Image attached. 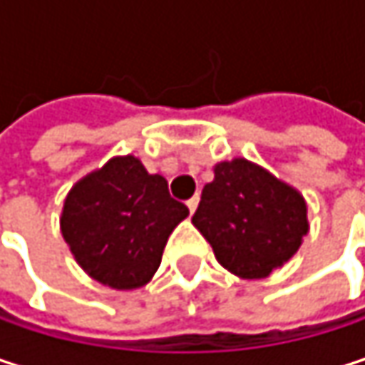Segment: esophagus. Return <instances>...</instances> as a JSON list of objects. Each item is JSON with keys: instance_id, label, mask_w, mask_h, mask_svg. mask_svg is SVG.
<instances>
[{"instance_id": "esophagus-1", "label": "esophagus", "mask_w": 365, "mask_h": 365, "mask_svg": "<svg viewBox=\"0 0 365 365\" xmlns=\"http://www.w3.org/2000/svg\"><path fill=\"white\" fill-rule=\"evenodd\" d=\"M185 205H187V209H190V213H194V211H196V207H198V196H194V198H190V200H187Z\"/></svg>"}]
</instances>
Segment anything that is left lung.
Here are the masks:
<instances>
[{"label":"left lung","mask_w":365,"mask_h":365,"mask_svg":"<svg viewBox=\"0 0 365 365\" xmlns=\"http://www.w3.org/2000/svg\"><path fill=\"white\" fill-rule=\"evenodd\" d=\"M192 224L217 262L243 279L268 277L298 252L309 232L304 198L245 158L215 167Z\"/></svg>","instance_id":"obj_1"}]
</instances>
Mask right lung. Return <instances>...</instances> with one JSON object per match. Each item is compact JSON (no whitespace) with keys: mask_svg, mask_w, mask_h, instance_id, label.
<instances>
[{"mask_svg":"<svg viewBox=\"0 0 365 365\" xmlns=\"http://www.w3.org/2000/svg\"><path fill=\"white\" fill-rule=\"evenodd\" d=\"M187 207L169 183L135 156L110 163L78 182L65 198L61 232L78 264L113 289L145 285L158 270L173 228Z\"/></svg>","mask_w":365,"mask_h":365,"instance_id":"1","label":"right lung"}]
</instances>
